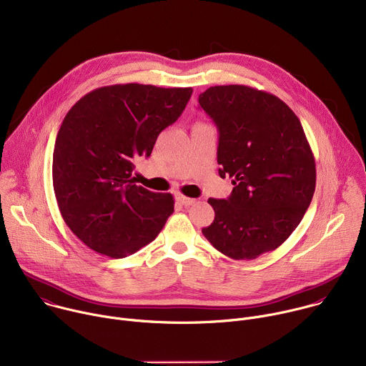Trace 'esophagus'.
<instances>
[{
  "label": "esophagus",
  "instance_id": "obj_1",
  "mask_svg": "<svg viewBox=\"0 0 366 366\" xmlns=\"http://www.w3.org/2000/svg\"><path fill=\"white\" fill-rule=\"evenodd\" d=\"M177 201L185 207H189L192 204H195V198H189V197H185V195H177Z\"/></svg>",
  "mask_w": 366,
  "mask_h": 366
}]
</instances>
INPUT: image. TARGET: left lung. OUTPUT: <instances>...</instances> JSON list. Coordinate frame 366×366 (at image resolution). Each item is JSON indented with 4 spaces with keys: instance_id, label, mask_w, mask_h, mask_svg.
<instances>
[{
    "instance_id": "1",
    "label": "left lung",
    "mask_w": 366,
    "mask_h": 366,
    "mask_svg": "<svg viewBox=\"0 0 366 366\" xmlns=\"http://www.w3.org/2000/svg\"><path fill=\"white\" fill-rule=\"evenodd\" d=\"M198 102L219 130V175L234 185L226 199H208L216 217L202 234L232 259H256L304 217L316 189L315 156L298 117L272 94L219 85Z\"/></svg>"
}]
</instances>
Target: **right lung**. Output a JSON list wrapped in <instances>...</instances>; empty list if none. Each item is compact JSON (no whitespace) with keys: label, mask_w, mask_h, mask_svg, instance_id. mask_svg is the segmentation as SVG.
Wrapping results in <instances>:
<instances>
[{"label":"right lung","mask_w":366,"mask_h":366,"mask_svg":"<svg viewBox=\"0 0 366 366\" xmlns=\"http://www.w3.org/2000/svg\"><path fill=\"white\" fill-rule=\"evenodd\" d=\"M191 94L142 84L101 86L65 116L54 149V189L65 223L89 249L120 259L161 233L174 197L136 185L132 172Z\"/></svg>","instance_id":"add662e5"}]
</instances>
